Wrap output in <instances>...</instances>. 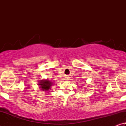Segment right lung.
<instances>
[{"mask_svg":"<svg viewBox=\"0 0 126 126\" xmlns=\"http://www.w3.org/2000/svg\"><path fill=\"white\" fill-rule=\"evenodd\" d=\"M53 84H53V83L48 79L40 80L38 83L39 88L41 89V90L43 91H48L50 90L51 87H52Z\"/></svg>","mask_w":126,"mask_h":126,"instance_id":"1","label":"right lung"}]
</instances>
